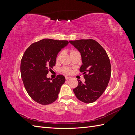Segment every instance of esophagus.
<instances>
[{
    "instance_id": "obj_1",
    "label": "esophagus",
    "mask_w": 135,
    "mask_h": 135,
    "mask_svg": "<svg viewBox=\"0 0 135 135\" xmlns=\"http://www.w3.org/2000/svg\"><path fill=\"white\" fill-rule=\"evenodd\" d=\"M65 79H66V80H68V79H71V77H69V76H65Z\"/></svg>"
}]
</instances>
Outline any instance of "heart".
Masks as SVG:
<instances>
[{
  "instance_id": "1",
  "label": "heart",
  "mask_w": 135,
  "mask_h": 135,
  "mask_svg": "<svg viewBox=\"0 0 135 135\" xmlns=\"http://www.w3.org/2000/svg\"><path fill=\"white\" fill-rule=\"evenodd\" d=\"M76 52V51H75V50H71V51H70V55H71L72 54H73V53H74V52ZM60 55H61V54H60V55L58 56V57H57V59L60 56ZM62 71H63L64 73H66V74H69V73H71V69L70 68H68V67H64V68H62Z\"/></svg>"
}]
</instances>
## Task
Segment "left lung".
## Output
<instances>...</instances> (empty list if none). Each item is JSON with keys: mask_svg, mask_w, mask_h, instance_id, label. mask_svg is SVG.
<instances>
[{"mask_svg": "<svg viewBox=\"0 0 135 135\" xmlns=\"http://www.w3.org/2000/svg\"><path fill=\"white\" fill-rule=\"evenodd\" d=\"M81 56L82 65L80 71L85 81L78 80V85L73 89L77 99L89 104L96 101L107 88L111 76V65L107 52L93 39L69 41Z\"/></svg>", "mask_w": 135, "mask_h": 135, "instance_id": "1", "label": "left lung"}]
</instances>
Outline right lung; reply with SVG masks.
<instances>
[{
  "label": "right lung",
  "mask_w": 135,
  "mask_h": 135,
  "mask_svg": "<svg viewBox=\"0 0 135 135\" xmlns=\"http://www.w3.org/2000/svg\"><path fill=\"white\" fill-rule=\"evenodd\" d=\"M68 43L67 40L44 39L31 44L23 54L21 78L28 95L36 103L48 105L57 99L65 78L57 75L52 81L47 74L55 65L58 53Z\"/></svg>",
  "instance_id": "obj_1"
}]
</instances>
